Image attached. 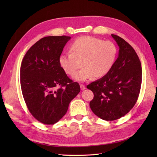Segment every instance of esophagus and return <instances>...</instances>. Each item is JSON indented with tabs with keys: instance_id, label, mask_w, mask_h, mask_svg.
Returning a JSON list of instances; mask_svg holds the SVG:
<instances>
[{
	"instance_id": "obj_1",
	"label": "esophagus",
	"mask_w": 157,
	"mask_h": 157,
	"mask_svg": "<svg viewBox=\"0 0 157 157\" xmlns=\"http://www.w3.org/2000/svg\"><path fill=\"white\" fill-rule=\"evenodd\" d=\"M85 88H86V86H85L84 84H80V89H81V90H84Z\"/></svg>"
}]
</instances>
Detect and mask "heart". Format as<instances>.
Wrapping results in <instances>:
<instances>
[{"instance_id": "b5f03b06", "label": "heart", "mask_w": 157, "mask_h": 157, "mask_svg": "<svg viewBox=\"0 0 157 157\" xmlns=\"http://www.w3.org/2000/svg\"><path fill=\"white\" fill-rule=\"evenodd\" d=\"M70 52L60 56L61 67L66 74L73 76L82 65V69L73 78L78 81H85L93 76L102 78L110 72L117 59L118 50L111 41L83 36L71 43Z\"/></svg>"}]
</instances>
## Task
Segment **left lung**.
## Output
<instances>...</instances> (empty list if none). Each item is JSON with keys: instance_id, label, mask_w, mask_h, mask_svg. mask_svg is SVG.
I'll list each match as a JSON object with an SVG mask.
<instances>
[{"instance_id": "8db88e82", "label": "left lung", "mask_w": 157, "mask_h": 157, "mask_svg": "<svg viewBox=\"0 0 157 157\" xmlns=\"http://www.w3.org/2000/svg\"><path fill=\"white\" fill-rule=\"evenodd\" d=\"M111 36L119 47L115 63L105 77L87 86L94 95L90 102L92 111L107 121L118 119L133 108L142 80L141 62L134 49L121 37Z\"/></svg>"}]
</instances>
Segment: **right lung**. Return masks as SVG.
I'll return each instance as SVG.
<instances>
[{
    "mask_svg": "<svg viewBox=\"0 0 157 157\" xmlns=\"http://www.w3.org/2000/svg\"><path fill=\"white\" fill-rule=\"evenodd\" d=\"M67 36H46L27 52L20 69L23 98L31 115L44 124H54L67 113L70 102L80 92L59 63Z\"/></svg>",
    "mask_w": 157,
    "mask_h": 157,
    "instance_id": "right-lung-1",
    "label": "right lung"
}]
</instances>
